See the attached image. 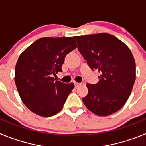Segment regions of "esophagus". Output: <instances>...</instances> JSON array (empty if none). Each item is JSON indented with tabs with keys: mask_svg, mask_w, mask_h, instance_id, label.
<instances>
[{
	"mask_svg": "<svg viewBox=\"0 0 146 146\" xmlns=\"http://www.w3.org/2000/svg\"><path fill=\"white\" fill-rule=\"evenodd\" d=\"M80 85H81L80 83H78V82H74V87H75L76 88L79 87V86H80Z\"/></svg>",
	"mask_w": 146,
	"mask_h": 146,
	"instance_id": "obj_1",
	"label": "esophagus"
}]
</instances>
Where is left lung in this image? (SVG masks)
<instances>
[{"label":"left lung","instance_id":"obj_1","mask_svg":"<svg viewBox=\"0 0 146 146\" xmlns=\"http://www.w3.org/2000/svg\"><path fill=\"white\" fill-rule=\"evenodd\" d=\"M74 39L89 67L100 74L96 84L86 85L88 92L82 102L99 116L113 114L126 102L136 78V66L131 50L110 33L79 36Z\"/></svg>","mask_w":146,"mask_h":146}]
</instances>
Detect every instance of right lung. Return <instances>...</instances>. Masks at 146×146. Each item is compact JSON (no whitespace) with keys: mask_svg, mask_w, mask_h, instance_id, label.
<instances>
[{"mask_svg":"<svg viewBox=\"0 0 146 146\" xmlns=\"http://www.w3.org/2000/svg\"><path fill=\"white\" fill-rule=\"evenodd\" d=\"M76 47L72 37H44L20 55L15 84L22 101L35 114L50 117L62 110L74 85L55 81L52 74L62 72L66 55Z\"/></svg>","mask_w":146,"mask_h":146,"instance_id":"right-lung-1","label":"right lung"}]
</instances>
